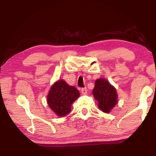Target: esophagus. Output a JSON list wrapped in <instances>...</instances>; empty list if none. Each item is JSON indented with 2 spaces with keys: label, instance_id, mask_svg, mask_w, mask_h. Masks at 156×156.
Instances as JSON below:
<instances>
[{
  "label": "esophagus",
  "instance_id": "34e87169",
  "mask_svg": "<svg viewBox=\"0 0 156 156\" xmlns=\"http://www.w3.org/2000/svg\"><path fill=\"white\" fill-rule=\"evenodd\" d=\"M81 92H82V94H83V95H86L87 94V89L86 87L82 88L81 89Z\"/></svg>",
  "mask_w": 156,
  "mask_h": 156
}]
</instances>
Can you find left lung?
Instances as JSON below:
<instances>
[{"instance_id":"8db88e82","label":"left lung","mask_w":156,"mask_h":156,"mask_svg":"<svg viewBox=\"0 0 156 156\" xmlns=\"http://www.w3.org/2000/svg\"><path fill=\"white\" fill-rule=\"evenodd\" d=\"M92 94L98 102V108L104 113H110L118 102L116 89L106 79L100 78L96 80Z\"/></svg>"}]
</instances>
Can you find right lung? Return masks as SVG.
I'll return each instance as SVG.
<instances>
[{
  "mask_svg": "<svg viewBox=\"0 0 156 156\" xmlns=\"http://www.w3.org/2000/svg\"><path fill=\"white\" fill-rule=\"evenodd\" d=\"M79 96L80 93L75 87L69 85L65 80H58L50 88L47 102L55 114L63 117L70 113L72 105Z\"/></svg>",
  "mask_w": 156,
  "mask_h": 156,
  "instance_id": "obj_1",
  "label": "right lung"
}]
</instances>
